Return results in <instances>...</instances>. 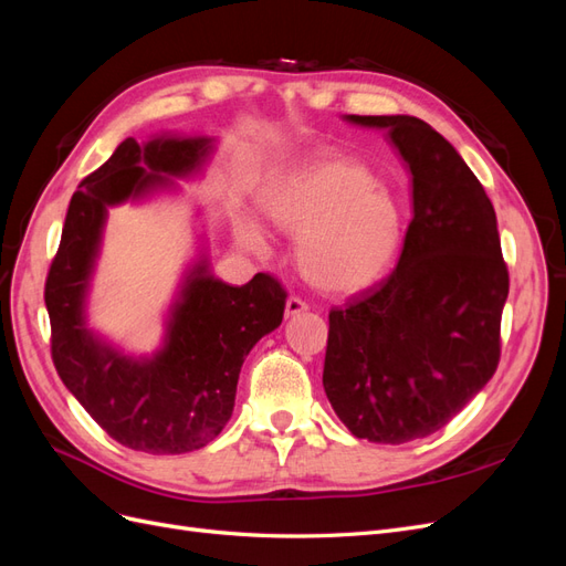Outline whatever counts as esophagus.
Instances as JSON below:
<instances>
[{
    "label": "esophagus",
    "instance_id": "34e87169",
    "mask_svg": "<svg viewBox=\"0 0 566 566\" xmlns=\"http://www.w3.org/2000/svg\"><path fill=\"white\" fill-rule=\"evenodd\" d=\"M306 310H310V304H306L302 297H297V295H290L287 297V302H285V316H297V314H302Z\"/></svg>",
    "mask_w": 566,
    "mask_h": 566
}]
</instances>
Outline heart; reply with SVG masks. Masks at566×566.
<instances>
[{
    "label": "heart",
    "instance_id": "b5f03b06",
    "mask_svg": "<svg viewBox=\"0 0 566 566\" xmlns=\"http://www.w3.org/2000/svg\"><path fill=\"white\" fill-rule=\"evenodd\" d=\"M260 210L273 229L295 235L302 276L328 293H352L380 279L403 238V210L397 193L375 179L366 165L314 160L273 177ZM235 233L250 252H266V238L250 219Z\"/></svg>",
    "mask_w": 566,
    "mask_h": 566
}]
</instances>
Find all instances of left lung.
Wrapping results in <instances>:
<instances>
[{
  "label": "left lung",
  "instance_id": "left-lung-1",
  "mask_svg": "<svg viewBox=\"0 0 566 566\" xmlns=\"http://www.w3.org/2000/svg\"><path fill=\"white\" fill-rule=\"evenodd\" d=\"M385 129L413 175L399 264L328 314L323 387L347 430L375 443L430 437L501 361L510 290L484 186L439 132L410 115H347Z\"/></svg>",
  "mask_w": 566,
  "mask_h": 566
}]
</instances>
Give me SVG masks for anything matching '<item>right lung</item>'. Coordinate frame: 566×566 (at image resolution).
<instances>
[{"label":"right lung","mask_w":566,"mask_h":566,"mask_svg":"<svg viewBox=\"0 0 566 566\" xmlns=\"http://www.w3.org/2000/svg\"><path fill=\"white\" fill-rule=\"evenodd\" d=\"M210 139L160 136L144 146L125 139L67 205L61 245L51 260L44 302L51 358L63 385L117 443L153 455L198 451L224 430L250 349L279 328L285 287L269 273L233 287L200 260L181 285L165 345L153 356H125L84 323V300L111 205L142 198L188 177Z\"/></svg>","instance_id":"1"}]
</instances>
